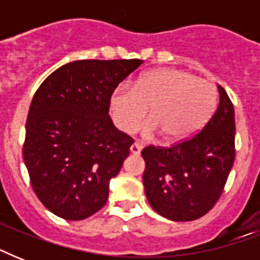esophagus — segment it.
<instances>
[{"mask_svg": "<svg viewBox=\"0 0 260 260\" xmlns=\"http://www.w3.org/2000/svg\"><path fill=\"white\" fill-rule=\"evenodd\" d=\"M140 151H142V146H140L139 143H134V144L131 146V152L134 155H139L140 154Z\"/></svg>", "mask_w": 260, "mask_h": 260, "instance_id": "1", "label": "esophagus"}]
</instances>
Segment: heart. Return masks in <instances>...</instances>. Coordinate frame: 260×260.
Instances as JSON below:
<instances>
[{
  "label": "heart",
  "mask_w": 260,
  "mask_h": 260,
  "mask_svg": "<svg viewBox=\"0 0 260 260\" xmlns=\"http://www.w3.org/2000/svg\"><path fill=\"white\" fill-rule=\"evenodd\" d=\"M217 105L213 83L177 69H159L142 75L134 86L118 85L112 91V120L125 134L134 132L150 106L143 126L147 138L160 134L165 142L189 140L205 126Z\"/></svg>",
  "instance_id": "obj_1"
}]
</instances>
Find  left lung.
<instances>
[{
  "mask_svg": "<svg viewBox=\"0 0 260 260\" xmlns=\"http://www.w3.org/2000/svg\"><path fill=\"white\" fill-rule=\"evenodd\" d=\"M218 87L213 116L197 135L165 147L142 151L143 183L152 209L173 221H193L206 214L221 196L235 160V110Z\"/></svg>",
  "mask_w": 260,
  "mask_h": 260,
  "instance_id": "1",
  "label": "left lung"
}]
</instances>
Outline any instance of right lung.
Returning a JSON list of instances; mask_svg holds the SVG:
<instances>
[{"instance_id":"right-lung-1","label":"right lung","mask_w":260,"mask_h":260,"mask_svg":"<svg viewBox=\"0 0 260 260\" xmlns=\"http://www.w3.org/2000/svg\"><path fill=\"white\" fill-rule=\"evenodd\" d=\"M140 59L75 60L59 67L30 102L22 156L35 194L58 217L78 221L106 204L134 139L109 116L110 94Z\"/></svg>"}]
</instances>
